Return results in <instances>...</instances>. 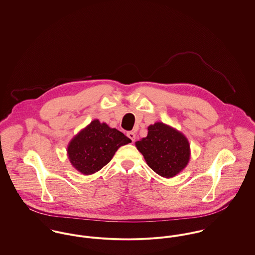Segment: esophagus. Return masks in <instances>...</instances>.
<instances>
[{"label": "esophagus", "mask_w": 255, "mask_h": 255, "mask_svg": "<svg viewBox=\"0 0 255 255\" xmlns=\"http://www.w3.org/2000/svg\"><path fill=\"white\" fill-rule=\"evenodd\" d=\"M127 136L132 140V141H134L136 140V134H135L134 132H132V131L128 132V133H127Z\"/></svg>", "instance_id": "1"}]
</instances>
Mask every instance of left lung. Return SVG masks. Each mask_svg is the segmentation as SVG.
Returning a JSON list of instances; mask_svg holds the SVG:
<instances>
[{
    "instance_id": "obj_1",
    "label": "left lung",
    "mask_w": 255,
    "mask_h": 255,
    "mask_svg": "<svg viewBox=\"0 0 255 255\" xmlns=\"http://www.w3.org/2000/svg\"><path fill=\"white\" fill-rule=\"evenodd\" d=\"M147 165L158 175L171 178L184 169L191 155L188 139L162 122L147 128V136L136 141Z\"/></svg>"
}]
</instances>
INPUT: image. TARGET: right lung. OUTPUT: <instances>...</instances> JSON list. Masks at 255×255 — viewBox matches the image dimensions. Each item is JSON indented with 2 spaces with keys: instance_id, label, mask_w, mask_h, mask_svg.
Here are the masks:
<instances>
[{
  "instance_id": "1",
  "label": "right lung",
  "mask_w": 255,
  "mask_h": 255,
  "mask_svg": "<svg viewBox=\"0 0 255 255\" xmlns=\"http://www.w3.org/2000/svg\"><path fill=\"white\" fill-rule=\"evenodd\" d=\"M129 142L131 140L123 133L96 119L70 141L67 155L75 169L91 175L107 165L115 151Z\"/></svg>"
}]
</instances>
